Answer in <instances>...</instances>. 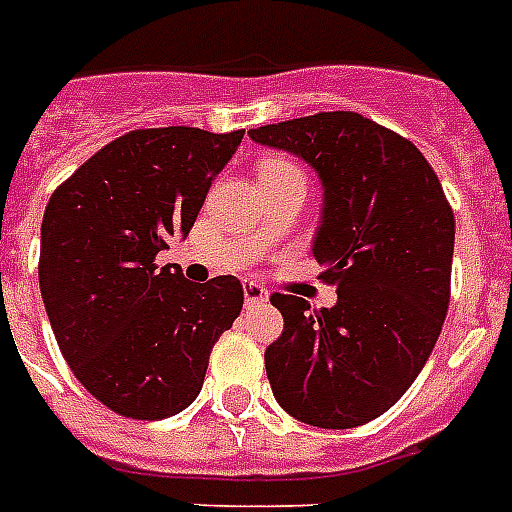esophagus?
Returning a JSON list of instances; mask_svg holds the SVG:
<instances>
[{
  "label": "esophagus",
  "instance_id": "obj_1",
  "mask_svg": "<svg viewBox=\"0 0 512 512\" xmlns=\"http://www.w3.org/2000/svg\"><path fill=\"white\" fill-rule=\"evenodd\" d=\"M244 303L247 305L268 303V289L255 284V281H244Z\"/></svg>",
  "mask_w": 512,
  "mask_h": 512
}]
</instances>
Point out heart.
Returning <instances> with one entry per match:
<instances>
[{
	"label": "heart",
	"instance_id": "b5f03b06",
	"mask_svg": "<svg viewBox=\"0 0 512 512\" xmlns=\"http://www.w3.org/2000/svg\"><path fill=\"white\" fill-rule=\"evenodd\" d=\"M297 164L287 162V159H276V156H271V159H265V162H260V167H257V180H271V177H284V175H297Z\"/></svg>",
	"mask_w": 512,
	"mask_h": 512
}]
</instances>
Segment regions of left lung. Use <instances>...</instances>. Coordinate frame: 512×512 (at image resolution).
I'll return each instance as SVG.
<instances>
[{
    "instance_id": "1",
    "label": "left lung",
    "mask_w": 512,
    "mask_h": 512,
    "mask_svg": "<svg viewBox=\"0 0 512 512\" xmlns=\"http://www.w3.org/2000/svg\"><path fill=\"white\" fill-rule=\"evenodd\" d=\"M319 172L324 212L313 257L337 305L276 295L284 332L265 350L281 409L316 428H356L404 396L449 308L454 212L412 140L353 111L249 130Z\"/></svg>"
}]
</instances>
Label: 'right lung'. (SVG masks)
Returning <instances> with one entry per match:
<instances>
[{"label": "right lung", "mask_w": 512, "mask_h": 512, "mask_svg": "<svg viewBox=\"0 0 512 512\" xmlns=\"http://www.w3.org/2000/svg\"><path fill=\"white\" fill-rule=\"evenodd\" d=\"M244 130H132L60 183L42 220L39 287L63 358L111 412L162 420L199 396L209 353L244 305L236 276L204 284L156 255L196 223Z\"/></svg>", "instance_id": "right-lung-1"}]
</instances>
